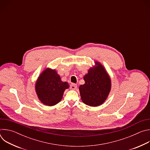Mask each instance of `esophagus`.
<instances>
[{
  "label": "esophagus",
  "mask_w": 150,
  "mask_h": 150,
  "mask_svg": "<svg viewBox=\"0 0 150 150\" xmlns=\"http://www.w3.org/2000/svg\"><path fill=\"white\" fill-rule=\"evenodd\" d=\"M77 88V85L75 83H71L70 85V88L71 90H75Z\"/></svg>",
  "instance_id": "34e87169"
}]
</instances>
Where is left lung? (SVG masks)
Listing matches in <instances>:
<instances>
[{
  "label": "left lung",
  "instance_id": "left-lung-1",
  "mask_svg": "<svg viewBox=\"0 0 150 150\" xmlns=\"http://www.w3.org/2000/svg\"><path fill=\"white\" fill-rule=\"evenodd\" d=\"M96 63V67L90 68L83 76L85 83L79 87L83 103L92 107L102 104L111 89V80L108 73L99 62Z\"/></svg>",
  "mask_w": 150,
  "mask_h": 150
}]
</instances>
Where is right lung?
Segmentation results:
<instances>
[{"label": "right lung", "mask_w": 150, "mask_h": 150, "mask_svg": "<svg viewBox=\"0 0 150 150\" xmlns=\"http://www.w3.org/2000/svg\"><path fill=\"white\" fill-rule=\"evenodd\" d=\"M69 87L67 82L61 81L55 70L48 68L38 77L35 83V91L41 103L52 106L61 101L64 91Z\"/></svg>", "instance_id": "obj_1"}]
</instances>
